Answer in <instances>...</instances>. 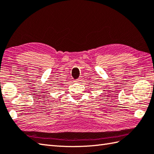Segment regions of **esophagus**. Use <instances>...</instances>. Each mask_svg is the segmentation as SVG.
<instances>
[{
    "mask_svg": "<svg viewBox=\"0 0 154 154\" xmlns=\"http://www.w3.org/2000/svg\"><path fill=\"white\" fill-rule=\"evenodd\" d=\"M82 81V77H80V78H79V79H77V81H79V82H80V81Z\"/></svg>",
    "mask_w": 154,
    "mask_h": 154,
    "instance_id": "obj_1",
    "label": "esophagus"
}]
</instances>
